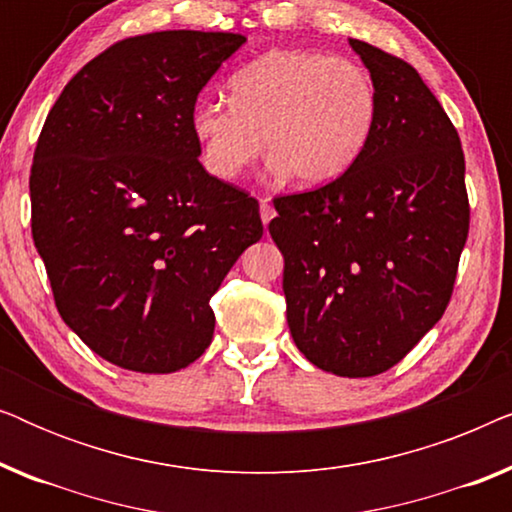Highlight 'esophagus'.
Listing matches in <instances>:
<instances>
[{
  "mask_svg": "<svg viewBox=\"0 0 512 512\" xmlns=\"http://www.w3.org/2000/svg\"><path fill=\"white\" fill-rule=\"evenodd\" d=\"M272 219H275V207L270 205V198H261V221H263V226H268Z\"/></svg>",
  "mask_w": 512,
  "mask_h": 512,
  "instance_id": "34e87169",
  "label": "esophagus"
}]
</instances>
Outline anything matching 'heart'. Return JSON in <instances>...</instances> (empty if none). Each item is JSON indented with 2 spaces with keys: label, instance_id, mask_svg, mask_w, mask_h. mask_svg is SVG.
Masks as SVG:
<instances>
[{
  "label": "heart",
  "instance_id": "heart-1",
  "mask_svg": "<svg viewBox=\"0 0 512 512\" xmlns=\"http://www.w3.org/2000/svg\"><path fill=\"white\" fill-rule=\"evenodd\" d=\"M377 116L380 95L359 62L277 48L233 74L230 102H195L191 132L216 179L240 177L261 156L265 137L275 174L314 188L352 170Z\"/></svg>",
  "mask_w": 512,
  "mask_h": 512
}]
</instances>
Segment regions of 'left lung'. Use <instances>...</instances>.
<instances>
[{
  "mask_svg": "<svg viewBox=\"0 0 512 512\" xmlns=\"http://www.w3.org/2000/svg\"><path fill=\"white\" fill-rule=\"evenodd\" d=\"M380 116L352 170L275 200L286 321L305 359L340 377L396 366L443 317L468 237L464 151L408 62L349 39Z\"/></svg>",
  "mask_w": 512,
  "mask_h": 512,
  "instance_id": "8db88e82",
  "label": "left lung"
}]
</instances>
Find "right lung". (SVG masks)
Returning <instances> with one entry per match:
<instances>
[{"instance_id":"add662e5","label":"right lung","mask_w":512,"mask_h":512,"mask_svg":"<svg viewBox=\"0 0 512 512\" xmlns=\"http://www.w3.org/2000/svg\"><path fill=\"white\" fill-rule=\"evenodd\" d=\"M242 34L170 30L90 60L48 111L32 237L55 307L102 359L174 373L214 335L209 300L263 237L258 202L198 160L191 111Z\"/></svg>"}]
</instances>
